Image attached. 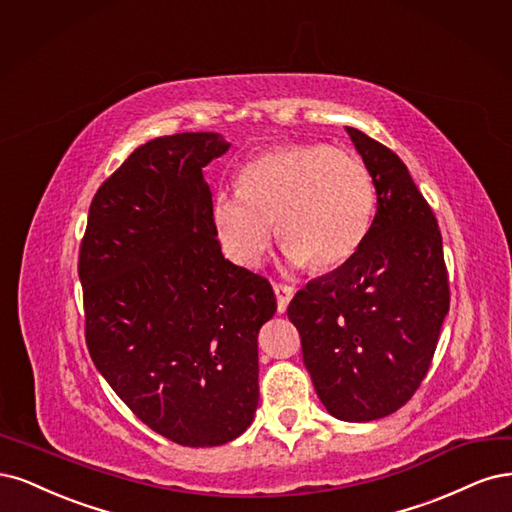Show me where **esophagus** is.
Masks as SVG:
<instances>
[{
    "mask_svg": "<svg viewBox=\"0 0 512 512\" xmlns=\"http://www.w3.org/2000/svg\"><path fill=\"white\" fill-rule=\"evenodd\" d=\"M274 293H276V304H278V312H285L291 298H293V287L289 285H274Z\"/></svg>",
    "mask_w": 512,
    "mask_h": 512,
    "instance_id": "esophagus-1",
    "label": "esophagus"
}]
</instances>
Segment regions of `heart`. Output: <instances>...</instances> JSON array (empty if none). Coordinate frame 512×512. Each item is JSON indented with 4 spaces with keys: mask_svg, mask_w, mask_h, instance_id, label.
<instances>
[{
    "mask_svg": "<svg viewBox=\"0 0 512 512\" xmlns=\"http://www.w3.org/2000/svg\"><path fill=\"white\" fill-rule=\"evenodd\" d=\"M376 189L357 155L325 144H289L251 159L238 193L214 197L210 221L225 255L255 268L278 240L293 266H340L364 244Z\"/></svg>",
    "mask_w": 512,
    "mask_h": 512,
    "instance_id": "b5f03b06",
    "label": "heart"
}]
</instances>
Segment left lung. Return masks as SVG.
I'll list each match as a JSON object with an SVG mask.
<instances>
[{
  "instance_id": "8db88e82",
  "label": "left lung",
  "mask_w": 512,
  "mask_h": 512,
  "mask_svg": "<svg viewBox=\"0 0 512 512\" xmlns=\"http://www.w3.org/2000/svg\"><path fill=\"white\" fill-rule=\"evenodd\" d=\"M376 189L370 232L353 257L295 293L287 315L329 415L364 423L402 408L430 370L449 312L442 236L404 161L346 127Z\"/></svg>"
}]
</instances>
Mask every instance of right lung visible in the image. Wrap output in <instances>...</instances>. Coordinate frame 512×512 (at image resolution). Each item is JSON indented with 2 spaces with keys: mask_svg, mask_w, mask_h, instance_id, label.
<instances>
[{
  "mask_svg": "<svg viewBox=\"0 0 512 512\" xmlns=\"http://www.w3.org/2000/svg\"><path fill=\"white\" fill-rule=\"evenodd\" d=\"M221 134L138 146L97 189L78 276L95 368L134 415L183 447H219L253 423L257 334L276 312L266 278L223 257L202 168Z\"/></svg>",
  "mask_w": 512,
  "mask_h": 512,
  "instance_id": "obj_1",
  "label": "right lung"
}]
</instances>
